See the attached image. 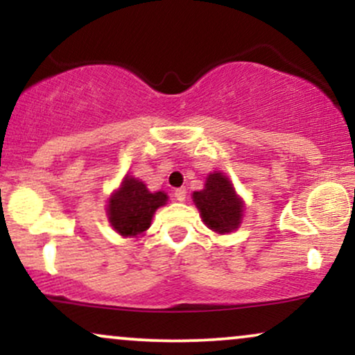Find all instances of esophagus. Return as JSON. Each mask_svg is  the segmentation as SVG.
<instances>
[{"mask_svg":"<svg viewBox=\"0 0 355 355\" xmlns=\"http://www.w3.org/2000/svg\"><path fill=\"white\" fill-rule=\"evenodd\" d=\"M185 197H187V190L183 189V187H180V189L175 190V198H177L178 202H183V200H185Z\"/></svg>","mask_w":355,"mask_h":355,"instance_id":"esophagus-1","label":"esophagus"}]
</instances>
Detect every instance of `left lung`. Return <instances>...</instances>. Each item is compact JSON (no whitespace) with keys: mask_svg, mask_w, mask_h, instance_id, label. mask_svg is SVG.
<instances>
[{"mask_svg":"<svg viewBox=\"0 0 355 355\" xmlns=\"http://www.w3.org/2000/svg\"><path fill=\"white\" fill-rule=\"evenodd\" d=\"M193 202L200 210L203 222L214 232L225 234L239 227L242 218V202L235 195L229 178L222 173L209 175L205 189L193 193Z\"/></svg>","mask_w":355,"mask_h":355,"instance_id":"left-lung-1","label":"left lung"}]
</instances>
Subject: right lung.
I'll use <instances>...</instances> for the list:
<instances>
[{
  "label": "right lung",
  "instance_id": "1",
  "mask_svg": "<svg viewBox=\"0 0 355 355\" xmlns=\"http://www.w3.org/2000/svg\"><path fill=\"white\" fill-rule=\"evenodd\" d=\"M166 202L164 191L150 193L145 183L126 177L120 190L110 198L108 217L113 229L123 237H135L150 227L155 210Z\"/></svg>",
  "mask_w": 355,
  "mask_h": 355
}]
</instances>
